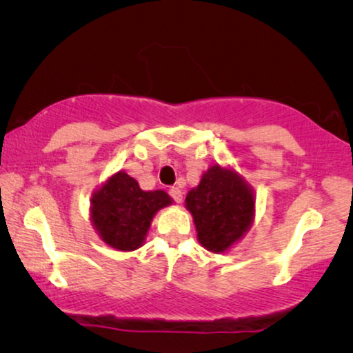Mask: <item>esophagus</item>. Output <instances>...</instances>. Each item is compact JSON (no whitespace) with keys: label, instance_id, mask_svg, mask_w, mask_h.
I'll return each mask as SVG.
<instances>
[{"label":"esophagus","instance_id":"esophagus-1","mask_svg":"<svg viewBox=\"0 0 353 353\" xmlns=\"http://www.w3.org/2000/svg\"><path fill=\"white\" fill-rule=\"evenodd\" d=\"M168 194H170V197L175 202H178V204H180V202L183 201V191L180 190V188H176V186H172L170 190H168Z\"/></svg>","mask_w":353,"mask_h":353}]
</instances>
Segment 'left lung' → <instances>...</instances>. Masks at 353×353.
<instances>
[{
	"label": "left lung",
	"instance_id": "obj_1",
	"mask_svg": "<svg viewBox=\"0 0 353 353\" xmlns=\"http://www.w3.org/2000/svg\"><path fill=\"white\" fill-rule=\"evenodd\" d=\"M197 238L207 250L223 252L249 230L254 216V196L234 172L210 167L199 186L186 196Z\"/></svg>",
	"mask_w": 353,
	"mask_h": 353
}]
</instances>
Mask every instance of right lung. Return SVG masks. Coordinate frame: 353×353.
<instances>
[{"label":"right lung","instance_id":"right-lung-1","mask_svg":"<svg viewBox=\"0 0 353 353\" xmlns=\"http://www.w3.org/2000/svg\"><path fill=\"white\" fill-rule=\"evenodd\" d=\"M91 202V219L104 243L119 250H134L141 245L156 212L172 199L165 191H143L134 178L119 172Z\"/></svg>","mask_w":353,"mask_h":353}]
</instances>
